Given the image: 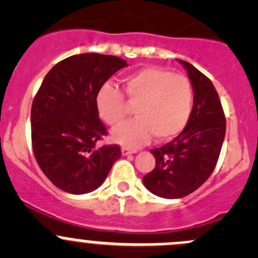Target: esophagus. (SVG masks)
I'll return each mask as SVG.
<instances>
[{
  "instance_id": "1",
  "label": "esophagus",
  "mask_w": 258,
  "mask_h": 258,
  "mask_svg": "<svg viewBox=\"0 0 258 258\" xmlns=\"http://www.w3.org/2000/svg\"><path fill=\"white\" fill-rule=\"evenodd\" d=\"M121 153H122V156H128V155H132V153H136V151L130 150V148H127V147H122Z\"/></svg>"
}]
</instances>
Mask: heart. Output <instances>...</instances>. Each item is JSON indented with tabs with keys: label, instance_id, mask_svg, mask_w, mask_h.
Wrapping results in <instances>:
<instances>
[{
	"label": "heart",
	"instance_id": "heart-1",
	"mask_svg": "<svg viewBox=\"0 0 258 258\" xmlns=\"http://www.w3.org/2000/svg\"><path fill=\"white\" fill-rule=\"evenodd\" d=\"M127 101L135 105L136 118L126 122L111 134V140L124 147H139L155 135L165 141L177 136L186 127L194 106V88L183 75L148 67L122 80ZM100 118L116 127L123 121L127 105L119 90L105 83L96 93Z\"/></svg>",
	"mask_w": 258,
	"mask_h": 258
}]
</instances>
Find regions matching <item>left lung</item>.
Here are the masks:
<instances>
[{
  "mask_svg": "<svg viewBox=\"0 0 258 258\" xmlns=\"http://www.w3.org/2000/svg\"><path fill=\"white\" fill-rule=\"evenodd\" d=\"M194 88L188 122L176 139L151 153L156 167L142 181L151 194L181 199L201 187L213 172L226 134V118L212 82L191 63L177 59Z\"/></svg>",
  "mask_w": 258,
  "mask_h": 258,
  "instance_id": "obj_1",
  "label": "left lung"
}]
</instances>
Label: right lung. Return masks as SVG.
Masks as SVG:
<instances>
[{
    "instance_id": "1",
    "label": "right lung",
    "mask_w": 258,
    "mask_h": 258,
    "mask_svg": "<svg viewBox=\"0 0 258 258\" xmlns=\"http://www.w3.org/2000/svg\"><path fill=\"white\" fill-rule=\"evenodd\" d=\"M126 66L110 54H75L54 64L42 81L31 110L33 153L46 177L62 191H95L121 157L118 146H96L107 132L95 98L98 88Z\"/></svg>"
}]
</instances>
